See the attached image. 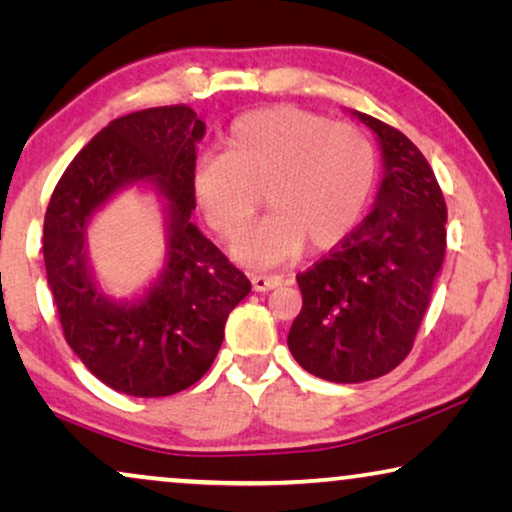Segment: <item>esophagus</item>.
<instances>
[{
  "instance_id": "obj_1",
  "label": "esophagus",
  "mask_w": 512,
  "mask_h": 512,
  "mask_svg": "<svg viewBox=\"0 0 512 512\" xmlns=\"http://www.w3.org/2000/svg\"><path fill=\"white\" fill-rule=\"evenodd\" d=\"M282 286V277L277 275H251V289L254 291H272Z\"/></svg>"
}]
</instances>
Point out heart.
I'll list each match as a JSON object with an SVG mask.
<instances>
[{
  "label": "heart",
  "mask_w": 512,
  "mask_h": 512,
  "mask_svg": "<svg viewBox=\"0 0 512 512\" xmlns=\"http://www.w3.org/2000/svg\"><path fill=\"white\" fill-rule=\"evenodd\" d=\"M375 186V151L347 123L298 107L249 111L230 125L223 156L200 160L193 200L223 240L247 233L261 209L270 216L235 247L249 265L289 261L307 244L328 251L361 221Z\"/></svg>",
  "instance_id": "heart-1"
}]
</instances>
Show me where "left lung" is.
Segmentation results:
<instances>
[{
    "instance_id": "left-lung-1",
    "label": "left lung",
    "mask_w": 512,
    "mask_h": 512,
    "mask_svg": "<svg viewBox=\"0 0 512 512\" xmlns=\"http://www.w3.org/2000/svg\"><path fill=\"white\" fill-rule=\"evenodd\" d=\"M382 151L377 200L359 228L303 275L289 349L338 384L387 375L415 342L445 256L447 207L422 151L403 132L352 111Z\"/></svg>"
}]
</instances>
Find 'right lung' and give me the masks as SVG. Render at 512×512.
<instances>
[{
    "label": "right lung",
    "instance_id": "right-lung-1",
    "mask_svg": "<svg viewBox=\"0 0 512 512\" xmlns=\"http://www.w3.org/2000/svg\"><path fill=\"white\" fill-rule=\"evenodd\" d=\"M205 130L191 107L116 118L72 160L48 202L44 263L65 340L121 394L158 398L198 382L219 354L228 314L251 291L191 219L195 146ZM130 187L161 202L166 263L142 294L123 299L94 275L87 226Z\"/></svg>",
    "mask_w": 512,
    "mask_h": 512
}]
</instances>
